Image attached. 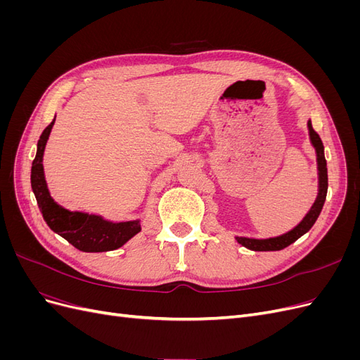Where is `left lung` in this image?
I'll return each mask as SVG.
<instances>
[{"label":"left lung","mask_w":360,"mask_h":360,"mask_svg":"<svg viewBox=\"0 0 360 360\" xmlns=\"http://www.w3.org/2000/svg\"><path fill=\"white\" fill-rule=\"evenodd\" d=\"M308 129H309L311 143L315 147V151H317V163H319V197H317V200H315L308 214L303 217V221L285 234L278 236V237H271V238L236 237L237 242L243 245L245 248L252 249V250H281V249H284V248L290 246L291 243L296 242L297 238L302 237L304 233H308L311 230V226L315 224V221H317V217L323 209V204L326 201V195H328V167H326L323 143H321L319 134L312 129L311 120L308 122Z\"/></svg>","instance_id":"obj_1"}]
</instances>
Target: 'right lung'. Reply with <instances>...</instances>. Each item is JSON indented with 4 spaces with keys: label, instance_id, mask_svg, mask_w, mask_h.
Wrapping results in <instances>:
<instances>
[{
    "label": "right lung",
    "instance_id": "obj_1",
    "mask_svg": "<svg viewBox=\"0 0 360 360\" xmlns=\"http://www.w3.org/2000/svg\"><path fill=\"white\" fill-rule=\"evenodd\" d=\"M53 122L56 118L41 132L37 143V153L31 167V188L36 195L43 219L53 233L66 238L82 252H105V250L118 249L141 231L139 221L110 222L105 221L102 216L69 212L51 198L41 160Z\"/></svg>",
    "mask_w": 360,
    "mask_h": 360
}]
</instances>
